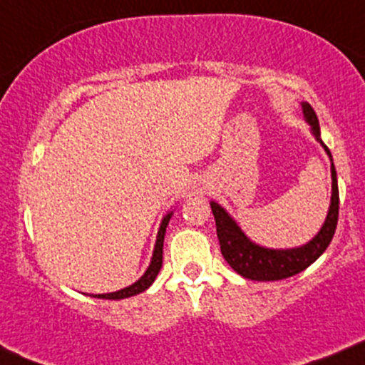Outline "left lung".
<instances>
[{
	"label": "left lung",
	"instance_id": "8db88e82",
	"mask_svg": "<svg viewBox=\"0 0 365 365\" xmlns=\"http://www.w3.org/2000/svg\"><path fill=\"white\" fill-rule=\"evenodd\" d=\"M302 109H304L305 121L311 125L312 135L316 138V141L322 143L325 152L329 153L330 162H332L330 150L327 148L325 143L322 141V135H319V123L314 109L307 102H302ZM330 171H332V197H330V208L327 213L325 224L318 231V235L302 247H259L245 237L240 226L231 219V215L222 206L217 205L215 201L210 203L213 217H215L220 252L237 274H240L245 279H251V281H281V279H288L292 275L300 274L327 251L329 244L332 242L334 233H336L337 217H339V189H337V175L334 162L330 165Z\"/></svg>",
	"mask_w": 365,
	"mask_h": 365
}]
</instances>
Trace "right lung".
<instances>
[{
  "label": "right lung",
  "instance_id": "add662e5",
  "mask_svg": "<svg viewBox=\"0 0 365 365\" xmlns=\"http://www.w3.org/2000/svg\"><path fill=\"white\" fill-rule=\"evenodd\" d=\"M173 212L168 213V215L162 219L159 233H157V242H155V249H153V256L152 261H150V267L145 274L141 275L139 281H135L132 286H127V288L120 289V292H113V293H104V295H91L95 298H106V300H121V298H128L143 293L145 289H148L152 286V282L155 281L157 274L160 272L162 267V247H164V235H165V227H168L169 219H171Z\"/></svg>",
  "mask_w": 365,
  "mask_h": 365
}]
</instances>
